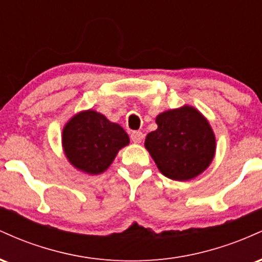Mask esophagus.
I'll return each instance as SVG.
<instances>
[{
	"label": "esophagus",
	"mask_w": 262,
	"mask_h": 262,
	"mask_svg": "<svg viewBox=\"0 0 262 262\" xmlns=\"http://www.w3.org/2000/svg\"><path fill=\"white\" fill-rule=\"evenodd\" d=\"M130 138L134 143H141V140H143L144 138V134L141 133V132H132Z\"/></svg>",
	"instance_id": "obj_1"
}]
</instances>
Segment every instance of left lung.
Wrapping results in <instances>:
<instances>
[{
  "label": "left lung",
  "mask_w": 262,
  "mask_h": 262,
  "mask_svg": "<svg viewBox=\"0 0 262 262\" xmlns=\"http://www.w3.org/2000/svg\"><path fill=\"white\" fill-rule=\"evenodd\" d=\"M158 129L146 135L145 148L162 175L186 181L202 173L213 160L215 138L196 108L185 106L156 117Z\"/></svg>",
  "instance_id": "left-lung-1"
}]
</instances>
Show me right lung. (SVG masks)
Here are the masks:
<instances>
[{
	"instance_id": "right-lung-1",
	"label": "right lung",
	"mask_w": 262,
	"mask_h": 262,
	"mask_svg": "<svg viewBox=\"0 0 262 262\" xmlns=\"http://www.w3.org/2000/svg\"><path fill=\"white\" fill-rule=\"evenodd\" d=\"M128 144L124 129L95 111L76 114L62 130V146L69 161L91 175L107 170L118 150Z\"/></svg>"
}]
</instances>
